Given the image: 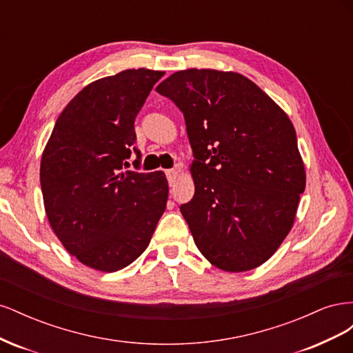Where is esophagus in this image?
<instances>
[{"instance_id": "obj_1", "label": "esophagus", "mask_w": 353, "mask_h": 353, "mask_svg": "<svg viewBox=\"0 0 353 353\" xmlns=\"http://www.w3.org/2000/svg\"><path fill=\"white\" fill-rule=\"evenodd\" d=\"M176 176H178V170H175V169H168L166 170V178H168L169 185H174L175 184Z\"/></svg>"}]
</instances>
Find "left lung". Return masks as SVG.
I'll return each instance as SVG.
<instances>
[{"instance_id":"obj_1","label":"left lung","mask_w":353,"mask_h":353,"mask_svg":"<svg viewBox=\"0 0 353 353\" xmlns=\"http://www.w3.org/2000/svg\"><path fill=\"white\" fill-rule=\"evenodd\" d=\"M156 91L184 113L196 191L181 213L197 249L222 271L258 268L290 232L306 185L292 121L236 72L179 70Z\"/></svg>"}]
</instances>
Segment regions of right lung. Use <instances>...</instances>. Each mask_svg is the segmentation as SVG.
<instances>
[{
  "mask_svg": "<svg viewBox=\"0 0 353 353\" xmlns=\"http://www.w3.org/2000/svg\"><path fill=\"white\" fill-rule=\"evenodd\" d=\"M165 72L128 69L97 79L61 112L41 157L50 225L81 263L114 272L147 249L168 201L162 170L122 172L134 147V122Z\"/></svg>",
  "mask_w": 353,
  "mask_h": 353,
  "instance_id": "add662e5",
  "label": "right lung"
}]
</instances>
